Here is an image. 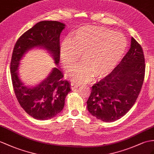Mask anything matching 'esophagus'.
<instances>
[{
	"instance_id": "esophagus-1",
	"label": "esophagus",
	"mask_w": 154,
	"mask_h": 154,
	"mask_svg": "<svg viewBox=\"0 0 154 154\" xmlns=\"http://www.w3.org/2000/svg\"><path fill=\"white\" fill-rule=\"evenodd\" d=\"M70 85H71V88H72V89H76V88H78V87H79V85L76 84H74V83H72V84H70Z\"/></svg>"
}]
</instances>
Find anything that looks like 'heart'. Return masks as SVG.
I'll return each instance as SVG.
<instances>
[{"label":"heart","mask_w":154,"mask_h":154,"mask_svg":"<svg viewBox=\"0 0 154 154\" xmlns=\"http://www.w3.org/2000/svg\"><path fill=\"white\" fill-rule=\"evenodd\" d=\"M127 40L119 32L103 27L87 26L78 29L71 38L63 41L61 59L65 67L78 61L82 55L84 63L67 71L66 77L75 83L91 80L93 76H106L125 55Z\"/></svg>","instance_id":"heart-1"}]
</instances>
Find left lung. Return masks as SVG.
<instances>
[{"label": "left lung", "mask_w": 154, "mask_h": 154, "mask_svg": "<svg viewBox=\"0 0 154 154\" xmlns=\"http://www.w3.org/2000/svg\"><path fill=\"white\" fill-rule=\"evenodd\" d=\"M144 74L143 50L132 37L129 50L119 64L92 86L87 101L89 113L104 122L120 119L135 103L143 84Z\"/></svg>", "instance_id": "left-lung-1"}]
</instances>
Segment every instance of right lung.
I'll return each mask as SVG.
<instances>
[{"instance_id": "add662e5", "label": "right lung", "mask_w": 154, "mask_h": 154, "mask_svg": "<svg viewBox=\"0 0 154 154\" xmlns=\"http://www.w3.org/2000/svg\"><path fill=\"white\" fill-rule=\"evenodd\" d=\"M65 24L56 21L37 23L17 40L13 50L10 72L16 98L20 106L33 118L46 120L62 111L65 100L71 91L70 84L63 80L58 68L60 61V35ZM35 48H43L54 60L56 67L47 77L35 86H26L18 76L20 62L27 52Z\"/></svg>"}]
</instances>
